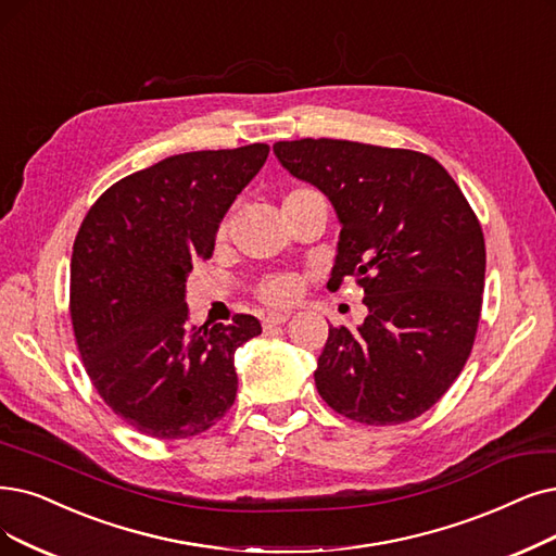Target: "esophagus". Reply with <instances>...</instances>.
I'll return each mask as SVG.
<instances>
[{
	"label": "esophagus",
	"mask_w": 556,
	"mask_h": 556,
	"mask_svg": "<svg viewBox=\"0 0 556 556\" xmlns=\"http://www.w3.org/2000/svg\"><path fill=\"white\" fill-rule=\"evenodd\" d=\"M290 317H292V313H271V315H266V317L262 319V328L269 330V328H274V326L285 324Z\"/></svg>",
	"instance_id": "obj_1"
}]
</instances>
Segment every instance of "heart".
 I'll list each match as a JSON object with an SVG mask.
<instances>
[{"label": "heart", "instance_id": "1", "mask_svg": "<svg viewBox=\"0 0 556 556\" xmlns=\"http://www.w3.org/2000/svg\"><path fill=\"white\" fill-rule=\"evenodd\" d=\"M309 191H313V189L299 187V189L287 193L285 201H290V198H296V195H303V193H309ZM228 228H230V220L226 218L224 224H220V228H218V237H226ZM299 292H301V280L296 276H290V274L266 276L257 285V299L264 301L266 305H287V303H292L299 296Z\"/></svg>", "mask_w": 556, "mask_h": 556}]
</instances>
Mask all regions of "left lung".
Instances as JSON below:
<instances>
[{
  "label": "left lung",
  "instance_id": "left-lung-1",
  "mask_svg": "<svg viewBox=\"0 0 556 556\" xmlns=\"http://www.w3.org/2000/svg\"><path fill=\"white\" fill-rule=\"evenodd\" d=\"M274 152L338 212L328 287L355 278L365 292L358 328H328L315 371L321 399L371 427L427 413L475 344L485 274L477 214L425 152L338 139L278 141Z\"/></svg>",
  "mask_w": 556,
  "mask_h": 556
}]
</instances>
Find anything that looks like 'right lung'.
<instances>
[{
  "label": "right lung",
  "instance_id": "right-lung-1",
  "mask_svg": "<svg viewBox=\"0 0 556 556\" xmlns=\"http://www.w3.org/2000/svg\"><path fill=\"white\" fill-rule=\"evenodd\" d=\"M266 157V143L173 154L111 185L81 220L71 262L77 349L104 404L150 438L198 435L235 404V351L262 326L251 315L191 326L185 282Z\"/></svg>",
  "mask_w": 556,
  "mask_h": 556
}]
</instances>
